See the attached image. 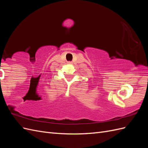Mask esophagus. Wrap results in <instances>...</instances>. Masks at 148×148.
I'll list each match as a JSON object with an SVG mask.
<instances>
[{
  "instance_id": "1",
  "label": "esophagus",
  "mask_w": 148,
  "mask_h": 148,
  "mask_svg": "<svg viewBox=\"0 0 148 148\" xmlns=\"http://www.w3.org/2000/svg\"><path fill=\"white\" fill-rule=\"evenodd\" d=\"M68 64H72V62H71V61H69V62H68Z\"/></svg>"
}]
</instances>
